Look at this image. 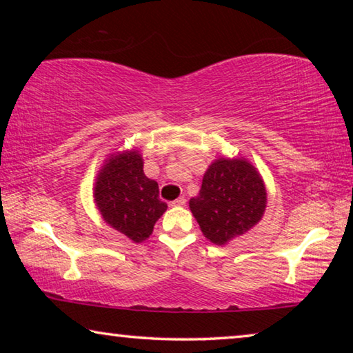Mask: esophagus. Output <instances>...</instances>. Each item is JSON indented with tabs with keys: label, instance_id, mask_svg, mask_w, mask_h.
<instances>
[{
	"label": "esophagus",
	"instance_id": "obj_1",
	"mask_svg": "<svg viewBox=\"0 0 353 353\" xmlns=\"http://www.w3.org/2000/svg\"><path fill=\"white\" fill-rule=\"evenodd\" d=\"M185 204H187V199H185V198H177L176 201L171 202L172 207H183Z\"/></svg>",
	"mask_w": 353,
	"mask_h": 353
}]
</instances>
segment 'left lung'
Masks as SVG:
<instances>
[{
  "mask_svg": "<svg viewBox=\"0 0 353 353\" xmlns=\"http://www.w3.org/2000/svg\"><path fill=\"white\" fill-rule=\"evenodd\" d=\"M266 201L265 182L252 163L221 157L208 166L190 210L207 240L224 246L259 224Z\"/></svg>",
  "mask_w": 353,
  "mask_h": 353,
  "instance_id": "left-lung-1",
  "label": "left lung"
}]
</instances>
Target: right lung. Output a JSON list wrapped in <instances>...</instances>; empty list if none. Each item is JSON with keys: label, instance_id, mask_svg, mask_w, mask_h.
<instances>
[{"label": "right lung", "instance_id": "add662e5", "mask_svg": "<svg viewBox=\"0 0 353 353\" xmlns=\"http://www.w3.org/2000/svg\"><path fill=\"white\" fill-rule=\"evenodd\" d=\"M93 198L107 224L134 243L152 234L168 205L159 199V183L143 172L137 149L112 154L99 170Z\"/></svg>", "mask_w": 353, "mask_h": 353}]
</instances>
